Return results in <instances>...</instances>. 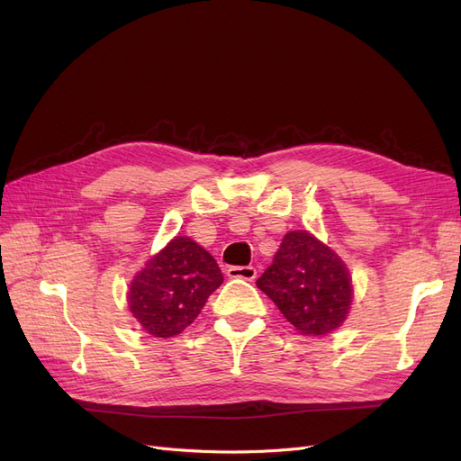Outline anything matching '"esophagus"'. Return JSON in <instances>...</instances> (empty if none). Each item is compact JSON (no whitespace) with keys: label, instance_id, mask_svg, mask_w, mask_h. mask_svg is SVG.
Segmentation results:
<instances>
[{"label":"esophagus","instance_id":"1","mask_svg":"<svg viewBox=\"0 0 461 461\" xmlns=\"http://www.w3.org/2000/svg\"><path fill=\"white\" fill-rule=\"evenodd\" d=\"M229 278H242V281H254L258 276V269L252 265H234V267L227 269Z\"/></svg>","mask_w":461,"mask_h":461}]
</instances>
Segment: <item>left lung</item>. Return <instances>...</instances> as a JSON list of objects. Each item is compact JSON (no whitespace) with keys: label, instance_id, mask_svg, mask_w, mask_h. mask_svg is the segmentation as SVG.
<instances>
[{"label":"left lung","instance_id":"left-lung-1","mask_svg":"<svg viewBox=\"0 0 461 461\" xmlns=\"http://www.w3.org/2000/svg\"><path fill=\"white\" fill-rule=\"evenodd\" d=\"M256 285L308 337L337 330L352 303V278L344 263L308 230L285 236Z\"/></svg>","mask_w":461,"mask_h":461}]
</instances>
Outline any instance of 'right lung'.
<instances>
[{"mask_svg": "<svg viewBox=\"0 0 461 461\" xmlns=\"http://www.w3.org/2000/svg\"><path fill=\"white\" fill-rule=\"evenodd\" d=\"M221 283L213 256L188 236H176L134 276L129 308L146 332L169 339L194 323Z\"/></svg>", "mask_w": 461, "mask_h": 461, "instance_id": "right-lung-1", "label": "right lung"}]
</instances>
